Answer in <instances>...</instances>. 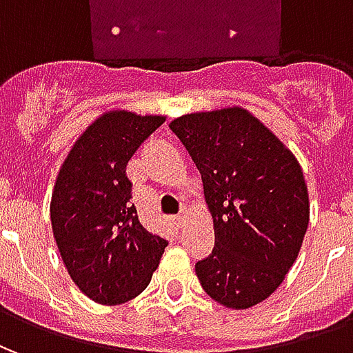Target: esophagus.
<instances>
[{
  "mask_svg": "<svg viewBox=\"0 0 353 353\" xmlns=\"http://www.w3.org/2000/svg\"><path fill=\"white\" fill-rule=\"evenodd\" d=\"M187 217H189V210H187V208H183V210H181V212H179V214L174 217V219H176V223L179 225V227H183L185 221H187Z\"/></svg>",
  "mask_w": 353,
  "mask_h": 353,
  "instance_id": "esophagus-1",
  "label": "esophagus"
}]
</instances>
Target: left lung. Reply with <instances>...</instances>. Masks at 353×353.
<instances>
[{
    "label": "left lung",
    "instance_id": "left-lung-1",
    "mask_svg": "<svg viewBox=\"0 0 353 353\" xmlns=\"http://www.w3.org/2000/svg\"><path fill=\"white\" fill-rule=\"evenodd\" d=\"M170 128L202 174L215 248L194 265L202 288L245 310L272 295L301 252L310 219L295 154L242 108L177 117Z\"/></svg>",
    "mask_w": 353,
    "mask_h": 353
}]
</instances>
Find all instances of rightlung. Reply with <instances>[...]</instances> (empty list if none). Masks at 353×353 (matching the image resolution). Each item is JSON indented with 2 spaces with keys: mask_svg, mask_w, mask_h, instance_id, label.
I'll use <instances>...</instances> for the list:
<instances>
[{
  "mask_svg": "<svg viewBox=\"0 0 353 353\" xmlns=\"http://www.w3.org/2000/svg\"><path fill=\"white\" fill-rule=\"evenodd\" d=\"M166 119L108 111L58 172L50 221L68 274L94 303L121 304L149 285L168 242L139 223L126 164Z\"/></svg>",
  "mask_w": 353,
  "mask_h": 353,
  "instance_id": "add662e5",
  "label": "right lung"
}]
</instances>
